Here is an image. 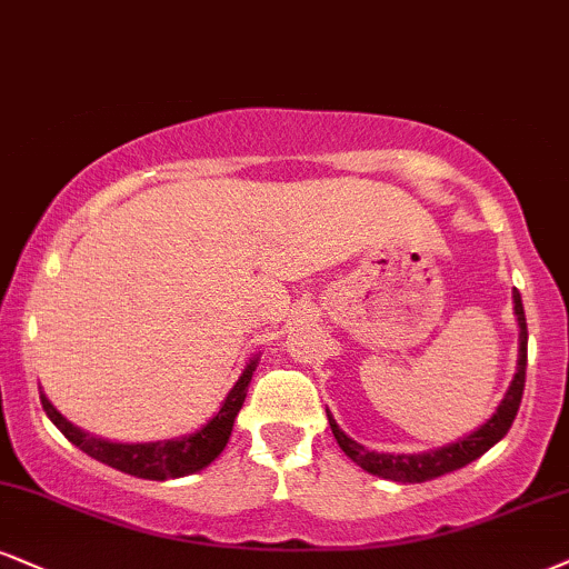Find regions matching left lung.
<instances>
[{
  "label": "left lung",
  "instance_id": "left-lung-1",
  "mask_svg": "<svg viewBox=\"0 0 569 569\" xmlns=\"http://www.w3.org/2000/svg\"><path fill=\"white\" fill-rule=\"evenodd\" d=\"M515 313H517V325H520V359H517V375L515 380H511L503 401L499 403V409H496V413L486 425L478 427L472 435H467V438H459L456 443H448L443 448H435V451L396 456V453L367 451V448L356 443L353 438H348V435L338 427V422L332 419V413L327 411L335 440H338L348 459H353L356 465L367 469L371 475H377V478H385L392 482H425V480L440 478V475L446 472H453V469L467 467L469 461L480 459L488 448L499 443L503 435L509 432L511 422H515L517 411H520L522 390H525V367H528V325H525L522 298L517 290H515Z\"/></svg>",
  "mask_w": 569,
  "mask_h": 569
}]
</instances>
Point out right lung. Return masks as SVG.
<instances>
[{
	"instance_id": "1",
	"label": "right lung",
	"mask_w": 569,
	"mask_h": 569,
	"mask_svg": "<svg viewBox=\"0 0 569 569\" xmlns=\"http://www.w3.org/2000/svg\"><path fill=\"white\" fill-rule=\"evenodd\" d=\"M256 363L258 359H252L248 367H244L240 380L234 382V388L229 390L221 409L216 411V417L210 419L208 425H202L198 432L184 435V438L177 440H158V443H110V440L94 438V435L70 425L68 419L47 401L44 392H41V406H44L52 425L58 427L76 448L89 453L91 459L102 461V465L113 467L118 472L134 475V478L173 480L184 478V475L200 472V469L208 467L210 461L219 459L223 446L229 443L231 427H234L237 413L242 409L244 396H248V385L252 380V371H256Z\"/></svg>"
}]
</instances>
